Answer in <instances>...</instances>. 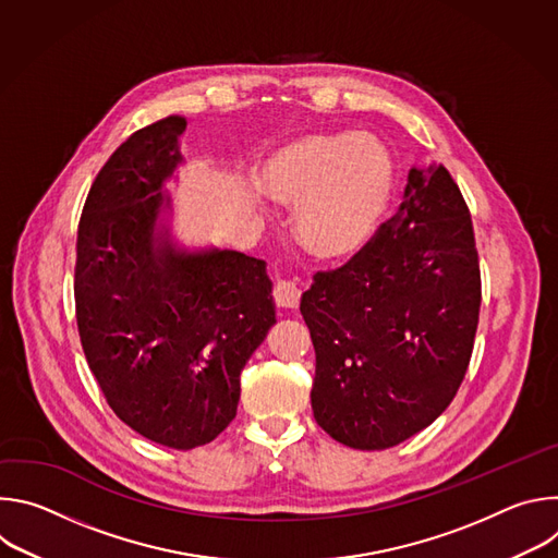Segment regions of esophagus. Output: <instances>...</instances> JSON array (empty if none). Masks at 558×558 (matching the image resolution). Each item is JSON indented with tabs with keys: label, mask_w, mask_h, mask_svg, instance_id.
<instances>
[{
	"label": "esophagus",
	"mask_w": 558,
	"mask_h": 558,
	"mask_svg": "<svg viewBox=\"0 0 558 558\" xmlns=\"http://www.w3.org/2000/svg\"><path fill=\"white\" fill-rule=\"evenodd\" d=\"M302 289L295 280H278L274 284V300L282 308H295L300 304Z\"/></svg>",
	"instance_id": "1"
}]
</instances>
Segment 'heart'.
Wrapping results in <instances>:
<instances>
[{
  "instance_id": "heart-1",
  "label": "heart",
  "mask_w": 558,
  "mask_h": 558,
  "mask_svg": "<svg viewBox=\"0 0 558 558\" xmlns=\"http://www.w3.org/2000/svg\"><path fill=\"white\" fill-rule=\"evenodd\" d=\"M258 190L278 205L298 207L295 233L308 254L342 260L375 233L392 190V161L375 136L315 132L267 158Z\"/></svg>"
}]
</instances>
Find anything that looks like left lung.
Wrapping results in <instances>:
<instances>
[{
	"label": "left lung",
	"instance_id": "1",
	"mask_svg": "<svg viewBox=\"0 0 558 558\" xmlns=\"http://www.w3.org/2000/svg\"><path fill=\"white\" fill-rule=\"evenodd\" d=\"M480 306V254L461 190L444 166L413 168L395 216L302 293L317 426L360 450L430 426L463 381Z\"/></svg>",
	"mask_w": 558,
	"mask_h": 558
}]
</instances>
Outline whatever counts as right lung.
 Segmentation results:
<instances>
[{"label":"right lung","instance_id":"right-lung-1","mask_svg":"<svg viewBox=\"0 0 558 558\" xmlns=\"http://www.w3.org/2000/svg\"><path fill=\"white\" fill-rule=\"evenodd\" d=\"M185 119L136 130L99 170L76 231L78 338L114 415L177 450L235 417L241 373L276 323L263 260L154 250L161 185Z\"/></svg>","mask_w":558,"mask_h":558}]
</instances>
